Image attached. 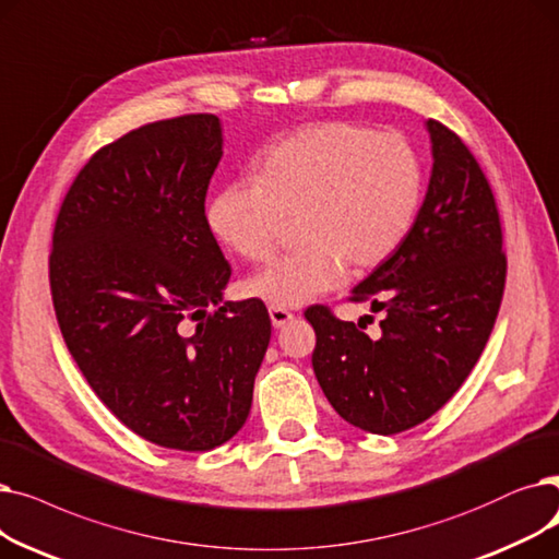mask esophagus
Wrapping results in <instances>:
<instances>
[{"label":"esophagus","mask_w":559,"mask_h":559,"mask_svg":"<svg viewBox=\"0 0 559 559\" xmlns=\"http://www.w3.org/2000/svg\"><path fill=\"white\" fill-rule=\"evenodd\" d=\"M269 313H271V321H273V328H284L290 318H294V313L282 309V307H269Z\"/></svg>","instance_id":"esophagus-1"}]
</instances>
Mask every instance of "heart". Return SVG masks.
<instances>
[{"instance_id": "heart-1", "label": "heart", "mask_w": 559, "mask_h": 559, "mask_svg": "<svg viewBox=\"0 0 559 559\" xmlns=\"http://www.w3.org/2000/svg\"><path fill=\"white\" fill-rule=\"evenodd\" d=\"M423 164L397 134L350 122L298 129L261 156L257 179L214 195L206 221L223 246L250 261L271 259L286 221L298 243L248 282L271 307H302L348 275L382 265L407 238L423 200Z\"/></svg>"}]
</instances>
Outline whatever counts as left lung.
Here are the masks:
<instances>
[{
  "label": "left lung",
  "mask_w": 559,
  "mask_h": 559,
  "mask_svg": "<svg viewBox=\"0 0 559 559\" xmlns=\"http://www.w3.org/2000/svg\"><path fill=\"white\" fill-rule=\"evenodd\" d=\"M425 129L435 164L418 216L350 296L382 311V334L370 338L323 305L305 311L316 332L313 373L330 405L384 437L428 420L464 384L493 330L508 273L485 173L448 127L428 120Z\"/></svg>",
  "instance_id": "1"
}]
</instances>
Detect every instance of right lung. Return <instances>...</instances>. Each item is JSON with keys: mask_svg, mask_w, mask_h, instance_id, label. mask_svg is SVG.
<instances>
[{"mask_svg": "<svg viewBox=\"0 0 559 559\" xmlns=\"http://www.w3.org/2000/svg\"><path fill=\"white\" fill-rule=\"evenodd\" d=\"M223 156L211 114L158 120L91 156L51 236L49 286L68 350L99 401L139 437L204 453L250 414L271 341L204 216Z\"/></svg>", "mask_w": 559, "mask_h": 559, "instance_id": "obj_1", "label": "right lung"}]
</instances>
